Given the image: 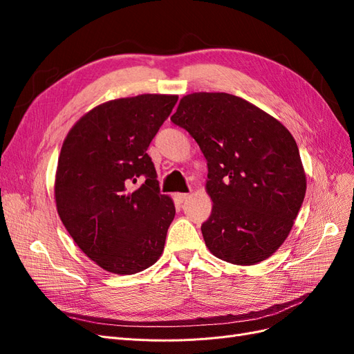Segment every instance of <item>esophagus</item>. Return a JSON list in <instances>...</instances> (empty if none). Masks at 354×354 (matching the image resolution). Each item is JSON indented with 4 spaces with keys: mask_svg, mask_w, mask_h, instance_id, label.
Returning <instances> with one entry per match:
<instances>
[{
    "mask_svg": "<svg viewBox=\"0 0 354 354\" xmlns=\"http://www.w3.org/2000/svg\"><path fill=\"white\" fill-rule=\"evenodd\" d=\"M187 194H176L174 195V201H176V203H183L186 199H187Z\"/></svg>",
    "mask_w": 354,
    "mask_h": 354,
    "instance_id": "obj_1",
    "label": "esophagus"
}]
</instances>
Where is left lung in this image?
<instances>
[{"instance_id": "obj_1", "label": "left lung", "mask_w": 354, "mask_h": 354, "mask_svg": "<svg viewBox=\"0 0 354 354\" xmlns=\"http://www.w3.org/2000/svg\"><path fill=\"white\" fill-rule=\"evenodd\" d=\"M171 121L195 138L207 159L208 250L232 264H257L279 248L306 195L298 146L286 128L252 103L227 93H194Z\"/></svg>"}]
</instances>
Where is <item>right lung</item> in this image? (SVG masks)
<instances>
[{"label": "right lung", "mask_w": 354, "mask_h": 354, "mask_svg": "<svg viewBox=\"0 0 354 354\" xmlns=\"http://www.w3.org/2000/svg\"><path fill=\"white\" fill-rule=\"evenodd\" d=\"M177 95L140 94L85 113L63 142L55 196L63 226L102 269L134 274L164 251L176 208L160 195L147 147ZM138 179L145 181L133 187Z\"/></svg>", "instance_id": "1"}]
</instances>
